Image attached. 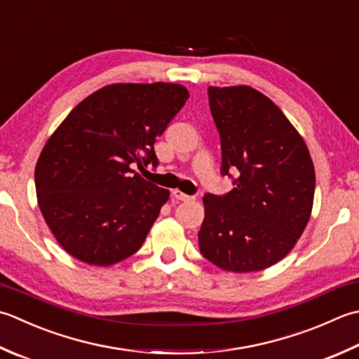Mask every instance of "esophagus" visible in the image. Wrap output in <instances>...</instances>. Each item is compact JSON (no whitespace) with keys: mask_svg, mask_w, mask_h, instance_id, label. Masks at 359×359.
Listing matches in <instances>:
<instances>
[{"mask_svg":"<svg viewBox=\"0 0 359 359\" xmlns=\"http://www.w3.org/2000/svg\"><path fill=\"white\" fill-rule=\"evenodd\" d=\"M172 196H174V198L177 199V201H191V199H193L191 196H188V194H185V193H182L180 189H174V191H172Z\"/></svg>","mask_w":359,"mask_h":359,"instance_id":"esophagus-1","label":"esophagus"}]
</instances>
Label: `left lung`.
<instances>
[{"label": "left lung", "instance_id": "8db88e82", "mask_svg": "<svg viewBox=\"0 0 359 359\" xmlns=\"http://www.w3.org/2000/svg\"><path fill=\"white\" fill-rule=\"evenodd\" d=\"M221 137V174L235 188L205 194L199 249L224 271H263L292 250L310 221L316 174L310 151L290 119L258 90L208 87Z\"/></svg>", "mask_w": 359, "mask_h": 359}]
</instances>
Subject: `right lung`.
Masks as SVG:
<instances>
[{"label": "right lung", "instance_id": "right-lung-1", "mask_svg": "<svg viewBox=\"0 0 359 359\" xmlns=\"http://www.w3.org/2000/svg\"><path fill=\"white\" fill-rule=\"evenodd\" d=\"M189 97L180 83H111L69 111L35 165L40 212L69 255L111 266L142 248L170 189L132 170Z\"/></svg>", "mask_w": 359, "mask_h": 359}]
</instances>
